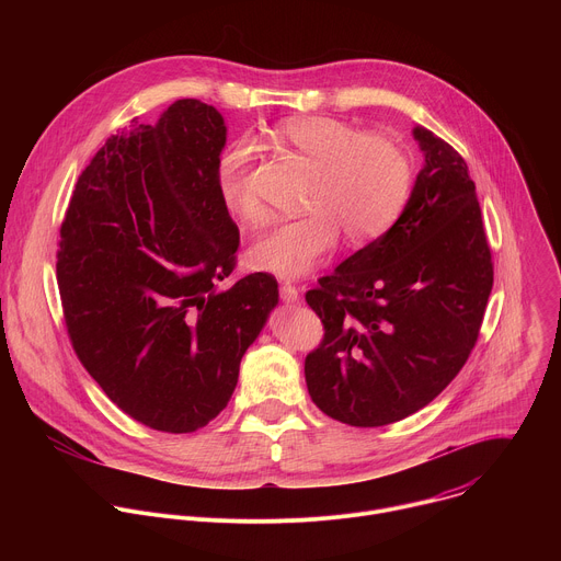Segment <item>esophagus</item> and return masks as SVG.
Listing matches in <instances>:
<instances>
[{"instance_id": "esophagus-1", "label": "esophagus", "mask_w": 561, "mask_h": 561, "mask_svg": "<svg viewBox=\"0 0 561 561\" xmlns=\"http://www.w3.org/2000/svg\"><path fill=\"white\" fill-rule=\"evenodd\" d=\"M279 295H282L284 301H297V299H299V290H297L290 282H282Z\"/></svg>"}]
</instances>
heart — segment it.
I'll return each mask as SVG.
<instances>
[{"label": "heart", "instance_id": "1", "mask_svg": "<svg viewBox=\"0 0 561 561\" xmlns=\"http://www.w3.org/2000/svg\"><path fill=\"white\" fill-rule=\"evenodd\" d=\"M275 137L317 171L308 213L266 226L249 249V264L279 277H301L346 242L364 247L383 237L404 213L413 191L409 152L386 135H364L348 122L308 115L275 126ZM255 146L249 139L228 144L215 167L224 208L249 221L262 217L255 191Z\"/></svg>", "mask_w": 561, "mask_h": 561}]
</instances>
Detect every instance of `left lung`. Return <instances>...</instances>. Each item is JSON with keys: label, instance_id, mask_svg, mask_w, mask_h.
I'll return each mask as SVG.
<instances>
[{"label": "left lung", "instance_id": "left-lung-1", "mask_svg": "<svg viewBox=\"0 0 561 561\" xmlns=\"http://www.w3.org/2000/svg\"><path fill=\"white\" fill-rule=\"evenodd\" d=\"M413 133L426 164L404 213L306 293L324 324L304 362L308 394L348 426H386L431 404L474 348L493 288L463 157L422 126Z\"/></svg>", "mask_w": 561, "mask_h": 561}]
</instances>
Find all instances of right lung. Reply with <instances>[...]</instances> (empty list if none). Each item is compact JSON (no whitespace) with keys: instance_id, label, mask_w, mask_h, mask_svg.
<instances>
[{"instance_id":"1","label":"right lung","mask_w":561,"mask_h":561,"mask_svg":"<svg viewBox=\"0 0 561 561\" xmlns=\"http://www.w3.org/2000/svg\"><path fill=\"white\" fill-rule=\"evenodd\" d=\"M224 117L175 102L130 122L79 175L59 228L57 286L72 351L111 402L162 433H195L237 386L277 304V279L237 266L239 228L215 167Z\"/></svg>"}]
</instances>
